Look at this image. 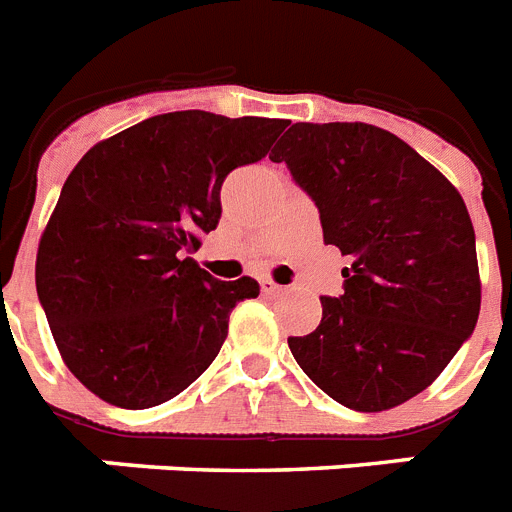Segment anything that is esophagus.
<instances>
[{
	"mask_svg": "<svg viewBox=\"0 0 512 512\" xmlns=\"http://www.w3.org/2000/svg\"><path fill=\"white\" fill-rule=\"evenodd\" d=\"M260 286H263V292H265V294H278V292H281V286L273 284L270 278H263V281H260Z\"/></svg>",
	"mask_w": 512,
	"mask_h": 512,
	"instance_id": "obj_1",
	"label": "esophagus"
}]
</instances>
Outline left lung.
<instances>
[{
	"instance_id": "1",
	"label": "left lung",
	"mask_w": 512,
	"mask_h": 512,
	"mask_svg": "<svg viewBox=\"0 0 512 512\" xmlns=\"http://www.w3.org/2000/svg\"><path fill=\"white\" fill-rule=\"evenodd\" d=\"M273 162L342 249L344 292L321 326L289 336L315 386L378 413L421 394L471 339L481 307L476 234L458 189L410 144L368 123H294Z\"/></svg>"
}]
</instances>
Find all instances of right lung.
Segmentation results:
<instances>
[{"label": "right lung", "instance_id": "obj_1", "mask_svg": "<svg viewBox=\"0 0 512 512\" xmlns=\"http://www.w3.org/2000/svg\"><path fill=\"white\" fill-rule=\"evenodd\" d=\"M276 118L165 112L99 141L60 191L36 257V292L62 360L110 405L173 400L210 368L228 315L260 294L191 260L218 228L220 186L270 152Z\"/></svg>", "mask_w": 512, "mask_h": 512}]
</instances>
